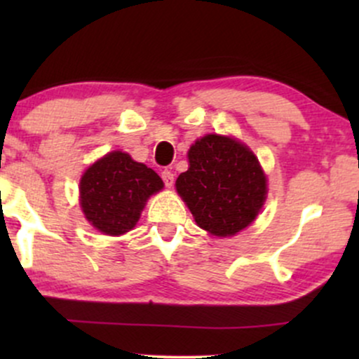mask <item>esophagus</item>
I'll list each match as a JSON object with an SVG mask.
<instances>
[{
	"mask_svg": "<svg viewBox=\"0 0 359 359\" xmlns=\"http://www.w3.org/2000/svg\"><path fill=\"white\" fill-rule=\"evenodd\" d=\"M162 179H163V182H165L167 187H172V185H174V174H172L170 170H167V168L162 172Z\"/></svg>",
	"mask_w": 359,
	"mask_h": 359,
	"instance_id": "esophagus-1",
	"label": "esophagus"
}]
</instances>
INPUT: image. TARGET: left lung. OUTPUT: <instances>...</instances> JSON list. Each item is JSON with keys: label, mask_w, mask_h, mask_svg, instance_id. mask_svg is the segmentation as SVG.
<instances>
[{"label": "left lung", "mask_w": 359, "mask_h": 359, "mask_svg": "<svg viewBox=\"0 0 359 359\" xmlns=\"http://www.w3.org/2000/svg\"><path fill=\"white\" fill-rule=\"evenodd\" d=\"M187 156L189 168L177 177L175 187L197 226L222 238L250 226L269 192L253 151L234 138L205 135Z\"/></svg>", "instance_id": "1"}]
</instances>
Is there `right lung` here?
I'll return each mask as SVG.
<instances>
[{
    "instance_id": "1",
    "label": "right lung",
    "mask_w": 359,
    "mask_h": 359,
    "mask_svg": "<svg viewBox=\"0 0 359 359\" xmlns=\"http://www.w3.org/2000/svg\"><path fill=\"white\" fill-rule=\"evenodd\" d=\"M162 189V179L145 163L109 151L81 177V208L97 231L119 236L135 228L148 197Z\"/></svg>"
}]
</instances>
